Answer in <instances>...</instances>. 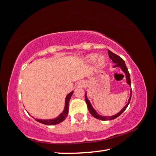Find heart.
<instances>
[{"label": "heart", "instance_id": "obj_1", "mask_svg": "<svg viewBox=\"0 0 156 156\" xmlns=\"http://www.w3.org/2000/svg\"><path fill=\"white\" fill-rule=\"evenodd\" d=\"M98 58V55L96 54H92L90 55H89L88 59L90 60V61H95ZM105 62V58L103 57H99V59H98V63H99V65H102L103 63Z\"/></svg>", "mask_w": 156, "mask_h": 156}]
</instances>
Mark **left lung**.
<instances>
[{
  "label": "left lung",
  "instance_id": "left-lung-1",
  "mask_svg": "<svg viewBox=\"0 0 156 156\" xmlns=\"http://www.w3.org/2000/svg\"><path fill=\"white\" fill-rule=\"evenodd\" d=\"M108 53H109V57H110V58L112 60V62L114 63H115L116 65L114 66V67L116 66H120L122 70H123V72L125 73V75H126V79H127V83L129 84V86H131V80H130V75H129V71H128L127 68L126 66V65H125V61L123 59H122L121 57L117 55L114 54L112 52L110 51V50H108ZM131 97H132V95H131L129 99V101H128L127 104L125 106L123 109H122V110L119 112L118 114H116V115L112 116H99V114H98L96 111H95L92 107L90 105V103L89 101L88 100L86 97V95L85 96V100H86V104H87V107H88V110L90 112V113L92 116H93L94 118H96L97 119H100V120H103V121H108V120H113V119H116L117 117H119L121 114L123 112L126 110V108H127L128 105H129V103L130 102V100H131Z\"/></svg>",
  "mask_w": 156,
  "mask_h": 156
}]
</instances>
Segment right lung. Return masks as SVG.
<instances>
[{
  "label": "right lung",
  "instance_id": "obj_1",
  "mask_svg": "<svg viewBox=\"0 0 156 156\" xmlns=\"http://www.w3.org/2000/svg\"><path fill=\"white\" fill-rule=\"evenodd\" d=\"M73 94V91L71 92L70 93H69L67 95L66 98L64 110L58 117H57L56 119H51V120H39V119H35V120H36L37 122H41V123L44 124V125H56V124L59 123V122H62L68 115V103H69V101H70V97H71V96H72Z\"/></svg>",
  "mask_w": 156,
  "mask_h": 156
}]
</instances>
